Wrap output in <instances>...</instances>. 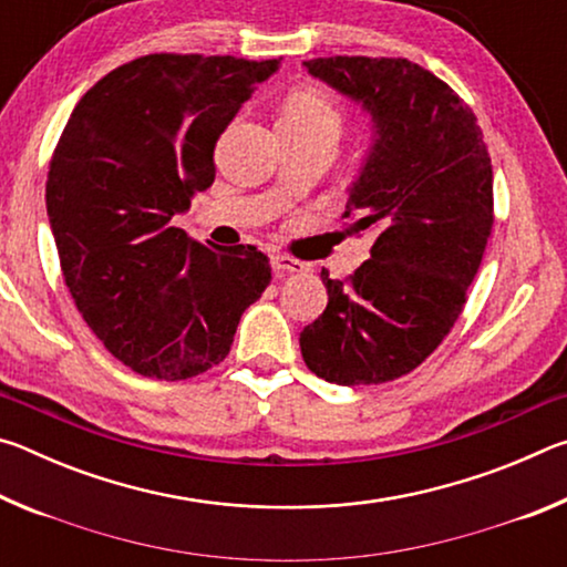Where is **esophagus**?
<instances>
[{
  "instance_id": "esophagus-1",
  "label": "esophagus",
  "mask_w": 567,
  "mask_h": 567,
  "mask_svg": "<svg viewBox=\"0 0 567 567\" xmlns=\"http://www.w3.org/2000/svg\"><path fill=\"white\" fill-rule=\"evenodd\" d=\"M270 265H272V270H277V272H302L305 270V262L297 260V257L282 255V252L270 255Z\"/></svg>"
}]
</instances>
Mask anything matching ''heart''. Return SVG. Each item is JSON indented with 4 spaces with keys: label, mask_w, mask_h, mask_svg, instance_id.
Segmentation results:
<instances>
[{
    "label": "heart",
    "mask_w": 567,
    "mask_h": 567,
    "mask_svg": "<svg viewBox=\"0 0 567 567\" xmlns=\"http://www.w3.org/2000/svg\"><path fill=\"white\" fill-rule=\"evenodd\" d=\"M280 122H290L305 130H322V132L340 134L342 112L328 90L307 84V87H297L290 97L285 100Z\"/></svg>",
    "instance_id": "heart-1"
}]
</instances>
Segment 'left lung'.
<instances>
[{"instance_id":"8db88e82","label":"left lung","mask_w":567,"mask_h":567,"mask_svg":"<svg viewBox=\"0 0 567 567\" xmlns=\"http://www.w3.org/2000/svg\"><path fill=\"white\" fill-rule=\"evenodd\" d=\"M307 72L362 104L372 147L348 209L370 260L330 280L300 332L305 364L334 385H380L417 368L453 330L493 229V165L473 110L402 56H318Z\"/></svg>"}]
</instances>
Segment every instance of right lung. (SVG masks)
<instances>
[{
    "label": "right lung",
    "instance_id": "right-lung-1",
    "mask_svg": "<svg viewBox=\"0 0 567 567\" xmlns=\"http://www.w3.org/2000/svg\"><path fill=\"white\" fill-rule=\"evenodd\" d=\"M280 60L147 54L76 102L50 162L47 215L70 295L130 370L187 380L219 364L270 285L252 245L175 227L215 182V145Z\"/></svg>",
    "mask_w": 567,
    "mask_h": 567
}]
</instances>
